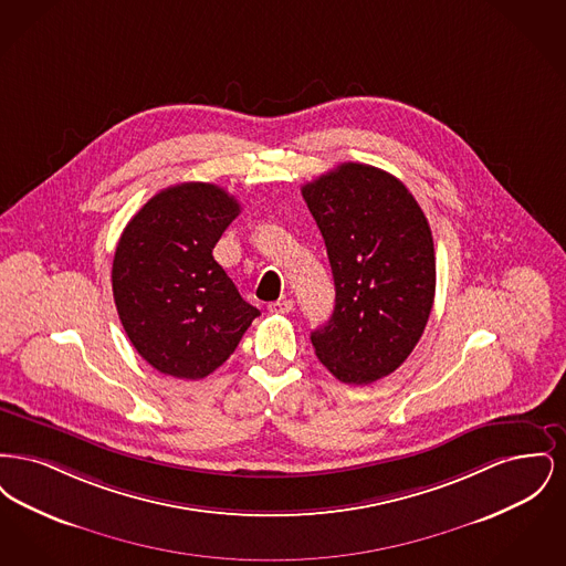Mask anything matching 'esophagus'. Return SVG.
<instances>
[{
    "instance_id": "1",
    "label": "esophagus",
    "mask_w": 566,
    "mask_h": 566,
    "mask_svg": "<svg viewBox=\"0 0 566 566\" xmlns=\"http://www.w3.org/2000/svg\"><path fill=\"white\" fill-rule=\"evenodd\" d=\"M271 314H289L293 312V301L291 298H280V301H273L270 303Z\"/></svg>"
}]
</instances>
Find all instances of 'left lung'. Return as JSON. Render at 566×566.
<instances>
[{"mask_svg": "<svg viewBox=\"0 0 566 566\" xmlns=\"http://www.w3.org/2000/svg\"><path fill=\"white\" fill-rule=\"evenodd\" d=\"M301 192L335 280L333 316L312 333L316 356L346 384L390 376L431 316L429 220L401 180L363 163H342Z\"/></svg>", "mask_w": 566, "mask_h": 566, "instance_id": "8db88e82", "label": "left lung"}]
</instances>
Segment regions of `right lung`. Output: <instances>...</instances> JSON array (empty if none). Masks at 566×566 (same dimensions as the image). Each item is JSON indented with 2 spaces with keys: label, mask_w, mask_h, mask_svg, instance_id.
Returning a JSON list of instances; mask_svg holds the SVG:
<instances>
[{
  "label": "right lung",
  "mask_w": 566,
  "mask_h": 566,
  "mask_svg": "<svg viewBox=\"0 0 566 566\" xmlns=\"http://www.w3.org/2000/svg\"><path fill=\"white\" fill-rule=\"evenodd\" d=\"M240 214L227 190L182 182L157 192L125 227L112 263L118 318L137 354L165 376L201 379L261 314L212 256Z\"/></svg>",
  "instance_id": "right-lung-1"
}]
</instances>
